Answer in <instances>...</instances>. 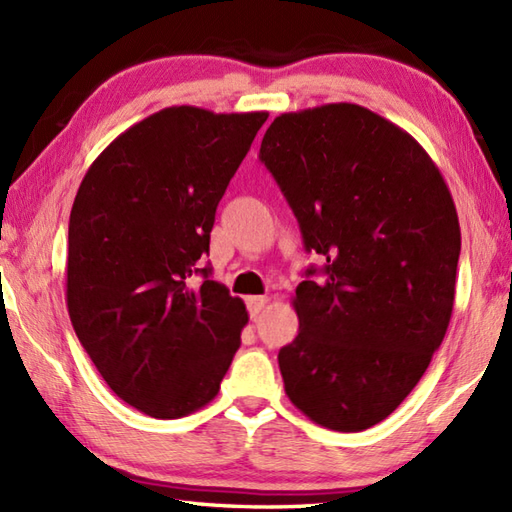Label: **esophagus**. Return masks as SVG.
Masks as SVG:
<instances>
[{
    "instance_id": "34e87169",
    "label": "esophagus",
    "mask_w": 512,
    "mask_h": 512,
    "mask_svg": "<svg viewBox=\"0 0 512 512\" xmlns=\"http://www.w3.org/2000/svg\"><path fill=\"white\" fill-rule=\"evenodd\" d=\"M266 303H268V297H248L246 299V306H248L250 317H257V314L264 310Z\"/></svg>"
}]
</instances>
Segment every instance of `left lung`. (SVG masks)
<instances>
[{
  "label": "left lung",
  "instance_id": "obj_1",
  "mask_svg": "<svg viewBox=\"0 0 512 512\" xmlns=\"http://www.w3.org/2000/svg\"><path fill=\"white\" fill-rule=\"evenodd\" d=\"M259 160L319 253L292 299L297 339L279 350L286 394L332 431L385 420L447 334L460 222L416 138L354 103L277 116Z\"/></svg>",
  "mask_w": 512,
  "mask_h": 512
}]
</instances>
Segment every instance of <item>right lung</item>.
Segmentation results:
<instances>
[{
  "label": "right lung",
  "mask_w": 512,
  "mask_h": 512,
  "mask_svg": "<svg viewBox=\"0 0 512 512\" xmlns=\"http://www.w3.org/2000/svg\"><path fill=\"white\" fill-rule=\"evenodd\" d=\"M266 118L167 107L110 143L76 191L70 321L114 394L151 418L209 405L239 347L244 301L200 259L217 204Z\"/></svg>",
  "instance_id": "1"
}]
</instances>
